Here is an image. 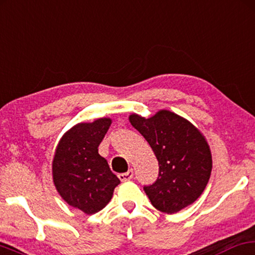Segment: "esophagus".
<instances>
[{
    "label": "esophagus",
    "instance_id": "34e87169",
    "mask_svg": "<svg viewBox=\"0 0 255 255\" xmlns=\"http://www.w3.org/2000/svg\"><path fill=\"white\" fill-rule=\"evenodd\" d=\"M118 178H120L121 181L131 180L132 178H133V171L128 170V172H124V173H120V174H118Z\"/></svg>",
    "mask_w": 255,
    "mask_h": 255
}]
</instances>
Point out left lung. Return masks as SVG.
<instances>
[{"label": "left lung", "mask_w": 255, "mask_h": 255, "mask_svg": "<svg viewBox=\"0 0 255 255\" xmlns=\"http://www.w3.org/2000/svg\"><path fill=\"white\" fill-rule=\"evenodd\" d=\"M146 139L159 165L154 184L144 186L151 204L173 214L193 204L204 192L212 171V154L205 135L181 116L159 110L152 117L128 116Z\"/></svg>", "instance_id": "obj_1"}]
</instances>
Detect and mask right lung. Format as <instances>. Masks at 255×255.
Instances as JSON below:
<instances>
[{"instance_id": "obj_1", "label": "right lung", "mask_w": 255, "mask_h": 255, "mask_svg": "<svg viewBox=\"0 0 255 255\" xmlns=\"http://www.w3.org/2000/svg\"><path fill=\"white\" fill-rule=\"evenodd\" d=\"M111 123L104 117L76 124L62 135L52 159V180L59 196L89 216L107 206L121 183L98 153Z\"/></svg>"}]
</instances>
